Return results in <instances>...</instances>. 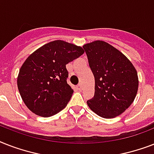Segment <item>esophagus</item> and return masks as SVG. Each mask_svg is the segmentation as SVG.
Segmentation results:
<instances>
[{
    "label": "esophagus",
    "mask_w": 154,
    "mask_h": 154,
    "mask_svg": "<svg viewBox=\"0 0 154 154\" xmlns=\"http://www.w3.org/2000/svg\"><path fill=\"white\" fill-rule=\"evenodd\" d=\"M77 89H78L79 91H81V90H82V83H79V84L77 85Z\"/></svg>",
    "instance_id": "esophagus-1"
}]
</instances>
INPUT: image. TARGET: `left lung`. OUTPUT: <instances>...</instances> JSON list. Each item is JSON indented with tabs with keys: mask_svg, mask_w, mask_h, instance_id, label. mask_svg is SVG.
<instances>
[{
	"mask_svg": "<svg viewBox=\"0 0 154 154\" xmlns=\"http://www.w3.org/2000/svg\"><path fill=\"white\" fill-rule=\"evenodd\" d=\"M95 78V93L89 107L104 118L120 115L131 105L137 93L135 68L119 50L102 41L83 46Z\"/></svg>",
	"mask_w": 154,
	"mask_h": 154,
	"instance_id": "obj_1",
	"label": "left lung"
}]
</instances>
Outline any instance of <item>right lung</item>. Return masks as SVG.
<instances>
[{"instance_id": "1", "label": "right lung", "mask_w": 154, "mask_h": 154, "mask_svg": "<svg viewBox=\"0 0 154 154\" xmlns=\"http://www.w3.org/2000/svg\"><path fill=\"white\" fill-rule=\"evenodd\" d=\"M83 53L82 47L57 40L37 49L25 60L19 71L17 87L32 112L51 117L67 105L73 90L67 83L66 65Z\"/></svg>"}]
</instances>
